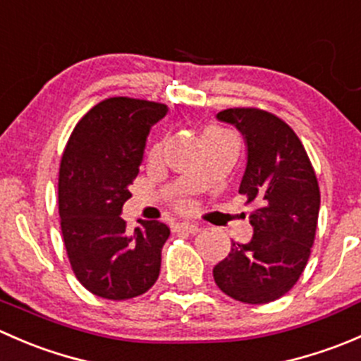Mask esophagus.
Instances as JSON below:
<instances>
[{
  "mask_svg": "<svg viewBox=\"0 0 361 361\" xmlns=\"http://www.w3.org/2000/svg\"><path fill=\"white\" fill-rule=\"evenodd\" d=\"M174 231L178 232H188V234H197L201 231L197 224H188V221H183V224H176L174 225Z\"/></svg>",
  "mask_w": 361,
  "mask_h": 361,
  "instance_id": "1",
  "label": "esophagus"
}]
</instances>
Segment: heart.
I'll return each instance as SVG.
<instances>
[{
  "label": "heart",
  "mask_w": 361,
  "mask_h": 361,
  "mask_svg": "<svg viewBox=\"0 0 361 361\" xmlns=\"http://www.w3.org/2000/svg\"><path fill=\"white\" fill-rule=\"evenodd\" d=\"M159 154H160V145H155V147L152 148V154H150V155H152V157H157ZM180 206L185 209V207H188V204H187V202H181Z\"/></svg>",
  "instance_id": "1"
}]
</instances>
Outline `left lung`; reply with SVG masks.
Wrapping results in <instances>:
<instances>
[{"label": "left lung", "mask_w": 361, "mask_h": 361, "mask_svg": "<svg viewBox=\"0 0 361 361\" xmlns=\"http://www.w3.org/2000/svg\"><path fill=\"white\" fill-rule=\"evenodd\" d=\"M218 120L234 123L248 147L239 194L253 204V238L232 241L214 265V283L245 304H267L293 288L307 265L319 213L314 167L292 127L260 108H228Z\"/></svg>", "instance_id": "obj_1"}]
</instances>
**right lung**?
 <instances>
[{"instance_id": "add662e5", "label": "right lung", "mask_w": 361, "mask_h": 361, "mask_svg": "<svg viewBox=\"0 0 361 361\" xmlns=\"http://www.w3.org/2000/svg\"><path fill=\"white\" fill-rule=\"evenodd\" d=\"M167 113L162 103L108 97L80 118L59 167V216L76 279L97 297L127 300L148 292L160 272L169 227L120 216L140 173L145 143Z\"/></svg>"}]
</instances>
